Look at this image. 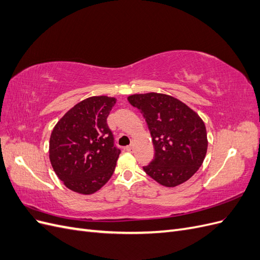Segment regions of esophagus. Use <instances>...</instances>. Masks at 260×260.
<instances>
[{
	"label": "esophagus",
	"mask_w": 260,
	"mask_h": 260,
	"mask_svg": "<svg viewBox=\"0 0 260 260\" xmlns=\"http://www.w3.org/2000/svg\"><path fill=\"white\" fill-rule=\"evenodd\" d=\"M133 148H135V144L131 143L130 145H128L127 147H125V149H127L128 152H133Z\"/></svg>",
	"instance_id": "34e87169"
}]
</instances>
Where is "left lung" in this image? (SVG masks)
I'll return each mask as SVG.
<instances>
[{
	"instance_id": "obj_1",
	"label": "left lung",
	"mask_w": 260,
	"mask_h": 260,
	"mask_svg": "<svg viewBox=\"0 0 260 260\" xmlns=\"http://www.w3.org/2000/svg\"><path fill=\"white\" fill-rule=\"evenodd\" d=\"M128 101L145 118L154 144V159L144 171L168 187L185 182L202 166L207 152V132L201 117L166 94H135Z\"/></svg>"
}]
</instances>
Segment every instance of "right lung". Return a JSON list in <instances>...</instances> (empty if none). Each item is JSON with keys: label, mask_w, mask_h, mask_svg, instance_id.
<instances>
[{"label": "right lung", "mask_w": 260, "mask_h": 260, "mask_svg": "<svg viewBox=\"0 0 260 260\" xmlns=\"http://www.w3.org/2000/svg\"><path fill=\"white\" fill-rule=\"evenodd\" d=\"M116 99L92 96L75 105L55 125L50 160L55 174L70 190L93 194L111 179L120 149L107 117Z\"/></svg>", "instance_id": "add662e5"}]
</instances>
